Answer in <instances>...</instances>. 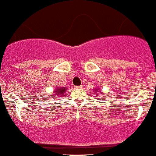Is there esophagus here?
<instances>
[{"label": "esophagus", "instance_id": "obj_1", "mask_svg": "<svg viewBox=\"0 0 156 156\" xmlns=\"http://www.w3.org/2000/svg\"><path fill=\"white\" fill-rule=\"evenodd\" d=\"M82 88H83V86H74V89H82Z\"/></svg>", "mask_w": 156, "mask_h": 156}]
</instances>
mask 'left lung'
<instances>
[{
    "label": "left lung",
    "instance_id": "8db88e82",
    "mask_svg": "<svg viewBox=\"0 0 156 156\" xmlns=\"http://www.w3.org/2000/svg\"><path fill=\"white\" fill-rule=\"evenodd\" d=\"M95 92H98V91H96V90H95Z\"/></svg>",
    "mask_w": 156,
    "mask_h": 156
}]
</instances>
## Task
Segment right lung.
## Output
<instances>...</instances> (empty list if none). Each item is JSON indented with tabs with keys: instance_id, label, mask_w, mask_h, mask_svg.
<instances>
[{
	"instance_id": "obj_1",
	"label": "right lung",
	"mask_w": 156,
	"mask_h": 156,
	"mask_svg": "<svg viewBox=\"0 0 156 156\" xmlns=\"http://www.w3.org/2000/svg\"><path fill=\"white\" fill-rule=\"evenodd\" d=\"M66 90H67V89H66L65 87L61 88V89H58L56 91H55V95H56V96L57 95H63V93H64V92H65ZM56 96H55V98H56ZM60 96H61V95H60Z\"/></svg>"
}]
</instances>
